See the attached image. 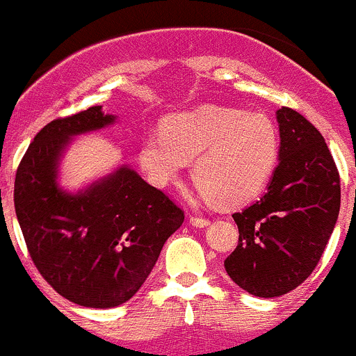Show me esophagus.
<instances>
[{"label": "esophagus", "instance_id": "esophagus-1", "mask_svg": "<svg viewBox=\"0 0 356 356\" xmlns=\"http://www.w3.org/2000/svg\"><path fill=\"white\" fill-rule=\"evenodd\" d=\"M190 223L197 228H204L209 225V220H207V218H202V216H190Z\"/></svg>", "mask_w": 356, "mask_h": 356}]
</instances>
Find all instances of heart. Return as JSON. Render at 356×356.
I'll list each match as a JSON object with an SVG mask.
<instances>
[{
    "label": "heart",
    "mask_w": 356,
    "mask_h": 356,
    "mask_svg": "<svg viewBox=\"0 0 356 356\" xmlns=\"http://www.w3.org/2000/svg\"><path fill=\"white\" fill-rule=\"evenodd\" d=\"M280 133L265 112L207 105L164 119L140 145V166L156 186H166L193 161L200 195L238 206L265 190L279 164Z\"/></svg>",
    "instance_id": "1"
}]
</instances>
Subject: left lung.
Returning <instances> with one entry per match:
<instances>
[{"label": "left lung", "instance_id": "8db88e82", "mask_svg": "<svg viewBox=\"0 0 356 356\" xmlns=\"http://www.w3.org/2000/svg\"><path fill=\"white\" fill-rule=\"evenodd\" d=\"M277 121L279 166L265 195L232 214L238 244L225 259L230 279L258 298L282 296L312 275L341 206L339 171L318 129L289 107Z\"/></svg>", "mask_w": 356, "mask_h": 356}]
</instances>
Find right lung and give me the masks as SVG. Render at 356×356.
Here are the masks:
<instances>
[{
	"mask_svg": "<svg viewBox=\"0 0 356 356\" xmlns=\"http://www.w3.org/2000/svg\"><path fill=\"white\" fill-rule=\"evenodd\" d=\"M111 122L114 115L100 105L48 122L24 154L13 190L38 272L60 296L88 308L135 296L185 220L163 190L126 166L76 195L58 188L57 164L69 140Z\"/></svg>",
	"mask_w": 356,
	"mask_h": 356,
	"instance_id": "obj_1",
	"label": "right lung"
}]
</instances>
